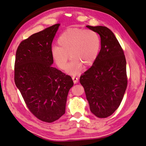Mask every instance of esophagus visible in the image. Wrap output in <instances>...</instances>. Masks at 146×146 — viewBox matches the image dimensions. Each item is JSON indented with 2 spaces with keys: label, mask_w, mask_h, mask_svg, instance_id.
Masks as SVG:
<instances>
[{
  "label": "esophagus",
  "mask_w": 146,
  "mask_h": 146,
  "mask_svg": "<svg viewBox=\"0 0 146 146\" xmlns=\"http://www.w3.org/2000/svg\"><path fill=\"white\" fill-rule=\"evenodd\" d=\"M72 80L74 81V83H77L78 82V77H76V76H73L72 77Z\"/></svg>",
  "instance_id": "34e87169"
}]
</instances>
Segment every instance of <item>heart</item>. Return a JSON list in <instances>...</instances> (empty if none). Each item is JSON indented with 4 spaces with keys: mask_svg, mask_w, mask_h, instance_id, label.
Wrapping results in <instances>:
<instances>
[{
    "mask_svg": "<svg viewBox=\"0 0 146 146\" xmlns=\"http://www.w3.org/2000/svg\"><path fill=\"white\" fill-rule=\"evenodd\" d=\"M58 46L52 48V56L61 69L64 70L70 57L72 60L66 72L76 75L80 72L83 64L91 66L99 55L101 41L98 33L92 30L70 29L58 39ZM70 57H69V55Z\"/></svg>",
    "mask_w": 146,
    "mask_h": 146,
    "instance_id": "obj_1",
    "label": "heart"
}]
</instances>
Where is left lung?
Masks as SVG:
<instances>
[{
    "mask_svg": "<svg viewBox=\"0 0 146 146\" xmlns=\"http://www.w3.org/2000/svg\"><path fill=\"white\" fill-rule=\"evenodd\" d=\"M86 27L100 36L101 49L92 66L81 75L91 111L100 118L107 117L120 105L127 86L126 60L114 33L104 26Z\"/></svg>",
    "mask_w": 146,
    "mask_h": 146,
    "instance_id": "left-lung-1",
    "label": "left lung"
}]
</instances>
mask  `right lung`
Segmentation results:
<instances>
[{"mask_svg":"<svg viewBox=\"0 0 146 146\" xmlns=\"http://www.w3.org/2000/svg\"><path fill=\"white\" fill-rule=\"evenodd\" d=\"M60 24L31 35L17 48L15 82L27 108L39 120L53 122L65 113L71 77L52 66V43Z\"/></svg>","mask_w":146,"mask_h":146,"instance_id":"add662e5","label":"right lung"}]
</instances>
